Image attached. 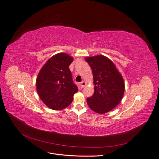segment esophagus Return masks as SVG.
Returning a JSON list of instances; mask_svg holds the SVG:
<instances>
[{"mask_svg": "<svg viewBox=\"0 0 159 159\" xmlns=\"http://www.w3.org/2000/svg\"><path fill=\"white\" fill-rule=\"evenodd\" d=\"M80 87H81V88H84V87H85L86 85V82H84V81L82 82H80Z\"/></svg>", "mask_w": 159, "mask_h": 159, "instance_id": "34e87169", "label": "esophagus"}]
</instances>
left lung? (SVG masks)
Returning a JSON list of instances; mask_svg holds the SVG:
<instances>
[{
  "label": "left lung",
  "instance_id": "8db88e82",
  "mask_svg": "<svg viewBox=\"0 0 159 159\" xmlns=\"http://www.w3.org/2000/svg\"><path fill=\"white\" fill-rule=\"evenodd\" d=\"M93 77L94 93L87 99V104L98 114L111 111L121 101L125 82L113 61L103 55L87 57Z\"/></svg>",
  "mask_w": 159,
  "mask_h": 159
}]
</instances>
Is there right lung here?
<instances>
[{
    "label": "right lung",
    "instance_id": "add662e5",
    "mask_svg": "<svg viewBox=\"0 0 159 159\" xmlns=\"http://www.w3.org/2000/svg\"><path fill=\"white\" fill-rule=\"evenodd\" d=\"M73 58L65 52L53 55L40 70L36 90L40 99L49 108L61 110L70 105L78 88L69 68Z\"/></svg>",
    "mask_w": 159,
    "mask_h": 159
}]
</instances>
